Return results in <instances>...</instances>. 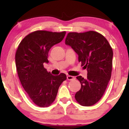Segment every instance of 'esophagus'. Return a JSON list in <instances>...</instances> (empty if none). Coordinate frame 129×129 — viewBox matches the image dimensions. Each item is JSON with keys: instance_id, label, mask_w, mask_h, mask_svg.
I'll return each instance as SVG.
<instances>
[{"instance_id": "1", "label": "esophagus", "mask_w": 129, "mask_h": 129, "mask_svg": "<svg viewBox=\"0 0 129 129\" xmlns=\"http://www.w3.org/2000/svg\"><path fill=\"white\" fill-rule=\"evenodd\" d=\"M67 79L69 80V81H71V80H73L75 79V77L73 76H70V75H69V76H67Z\"/></svg>"}]
</instances>
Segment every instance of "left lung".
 <instances>
[{
	"label": "left lung",
	"instance_id": "left-lung-1",
	"mask_svg": "<svg viewBox=\"0 0 129 129\" xmlns=\"http://www.w3.org/2000/svg\"><path fill=\"white\" fill-rule=\"evenodd\" d=\"M66 44L78 54V60L87 70V77H76L81 88L75 94L82 106H91L101 100L107 88L112 70L113 50L106 38L94 31L67 34Z\"/></svg>",
	"mask_w": 129,
	"mask_h": 129
}]
</instances>
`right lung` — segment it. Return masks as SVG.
<instances>
[{"mask_svg": "<svg viewBox=\"0 0 129 129\" xmlns=\"http://www.w3.org/2000/svg\"><path fill=\"white\" fill-rule=\"evenodd\" d=\"M66 33L35 31L22 40L16 50V66L20 83L39 107H48L54 101L59 87L67 79L66 74L53 76L44 67V63L48 62L50 48L61 42Z\"/></svg>", "mask_w": 129, "mask_h": 129, "instance_id": "add662e5", "label": "right lung"}]
</instances>
